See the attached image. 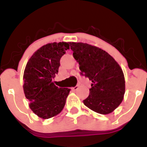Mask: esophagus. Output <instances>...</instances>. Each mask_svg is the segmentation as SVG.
Instances as JSON below:
<instances>
[{
	"label": "esophagus",
	"instance_id": "34e87169",
	"mask_svg": "<svg viewBox=\"0 0 147 147\" xmlns=\"http://www.w3.org/2000/svg\"><path fill=\"white\" fill-rule=\"evenodd\" d=\"M78 88H79V86H75L72 88V90H73L74 91H75V90H77Z\"/></svg>",
	"mask_w": 147,
	"mask_h": 147
}]
</instances>
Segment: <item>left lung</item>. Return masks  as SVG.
<instances>
[{"label": "left lung", "mask_w": 147, "mask_h": 147, "mask_svg": "<svg viewBox=\"0 0 147 147\" xmlns=\"http://www.w3.org/2000/svg\"><path fill=\"white\" fill-rule=\"evenodd\" d=\"M81 75L92 82L90 93L84 104L98 113L113 112L122 102L125 81L122 68L109 54L84 43H70Z\"/></svg>", "instance_id": "obj_1"}]
</instances>
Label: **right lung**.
I'll list each match as a JSON object with an SVG mask.
<instances>
[{
	"label": "right lung",
	"mask_w": 147,
	"mask_h": 147,
	"mask_svg": "<svg viewBox=\"0 0 147 147\" xmlns=\"http://www.w3.org/2000/svg\"><path fill=\"white\" fill-rule=\"evenodd\" d=\"M70 43H48L33 54L23 75V90L31 110L43 119L58 115L63 110L70 89L59 88L53 79L58 73L60 59L69 50Z\"/></svg>",
	"instance_id": "add662e5"
}]
</instances>
